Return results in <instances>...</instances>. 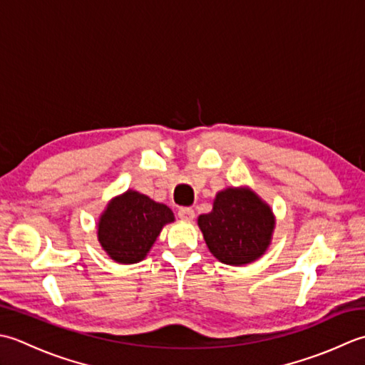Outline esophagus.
Here are the masks:
<instances>
[{
    "label": "esophagus",
    "mask_w": 365,
    "mask_h": 365,
    "mask_svg": "<svg viewBox=\"0 0 365 365\" xmlns=\"http://www.w3.org/2000/svg\"><path fill=\"white\" fill-rule=\"evenodd\" d=\"M178 215H180V219L182 220H192L195 217V212H193L190 206H181L180 210H178Z\"/></svg>",
    "instance_id": "1"
}]
</instances>
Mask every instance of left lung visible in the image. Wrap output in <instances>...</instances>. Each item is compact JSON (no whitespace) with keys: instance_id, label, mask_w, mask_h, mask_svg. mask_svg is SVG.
Returning a JSON list of instances; mask_svg holds the SVG:
<instances>
[{"instance_id":"obj_1","label":"left lung","mask_w":365,"mask_h":365,"mask_svg":"<svg viewBox=\"0 0 365 365\" xmlns=\"http://www.w3.org/2000/svg\"><path fill=\"white\" fill-rule=\"evenodd\" d=\"M207 249L225 264L241 266L259 258L274 230V215L249 189H227L215 197L210 214L198 217Z\"/></svg>"}]
</instances>
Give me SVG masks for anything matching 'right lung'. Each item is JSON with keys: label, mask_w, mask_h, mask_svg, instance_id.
Masks as SVG:
<instances>
[{"label": "right lung", "mask_w": 365, "mask_h": 365, "mask_svg": "<svg viewBox=\"0 0 365 365\" xmlns=\"http://www.w3.org/2000/svg\"><path fill=\"white\" fill-rule=\"evenodd\" d=\"M175 220L168 206L128 190L111 200L98 225L99 242L118 263H138L158 240L162 227Z\"/></svg>", "instance_id": "1"}]
</instances>
